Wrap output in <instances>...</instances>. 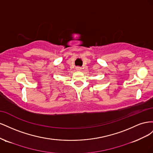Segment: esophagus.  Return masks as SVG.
<instances>
[{"mask_svg":"<svg viewBox=\"0 0 153 153\" xmlns=\"http://www.w3.org/2000/svg\"><path fill=\"white\" fill-rule=\"evenodd\" d=\"M81 69H82V68H81V67H79V66H77V67L76 68V71H81Z\"/></svg>","mask_w":153,"mask_h":153,"instance_id":"1","label":"esophagus"}]
</instances>
